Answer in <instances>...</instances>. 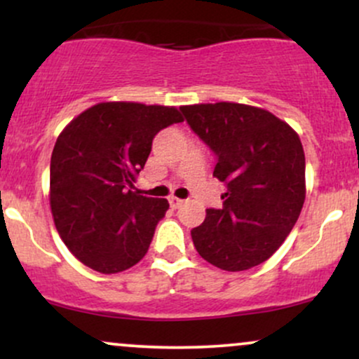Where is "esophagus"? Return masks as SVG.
<instances>
[{
	"label": "esophagus",
	"instance_id": "obj_1",
	"mask_svg": "<svg viewBox=\"0 0 359 359\" xmlns=\"http://www.w3.org/2000/svg\"><path fill=\"white\" fill-rule=\"evenodd\" d=\"M168 203H170V208L177 209V208H180V205L184 204V201H182V199H179V197L172 196V197H168Z\"/></svg>",
	"mask_w": 359,
	"mask_h": 359
}]
</instances>
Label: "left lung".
I'll use <instances>...</instances> for the list:
<instances>
[{"label": "left lung", "instance_id": "obj_1", "mask_svg": "<svg viewBox=\"0 0 359 359\" xmlns=\"http://www.w3.org/2000/svg\"><path fill=\"white\" fill-rule=\"evenodd\" d=\"M194 133L217 156L226 185L221 209H208L192 241L226 271L253 269L280 248L306 201V155L299 135L270 111L240 102L180 106Z\"/></svg>", "mask_w": 359, "mask_h": 359}]
</instances>
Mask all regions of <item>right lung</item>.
<instances>
[{"label": "right lung", "mask_w": 359, "mask_h": 359, "mask_svg": "<svg viewBox=\"0 0 359 359\" xmlns=\"http://www.w3.org/2000/svg\"><path fill=\"white\" fill-rule=\"evenodd\" d=\"M182 121L174 106L109 101L62 130L48 197L62 241L86 266L119 273L145 257L168 201L140 196L135 182L155 135Z\"/></svg>", "instance_id": "obj_1"}]
</instances>
